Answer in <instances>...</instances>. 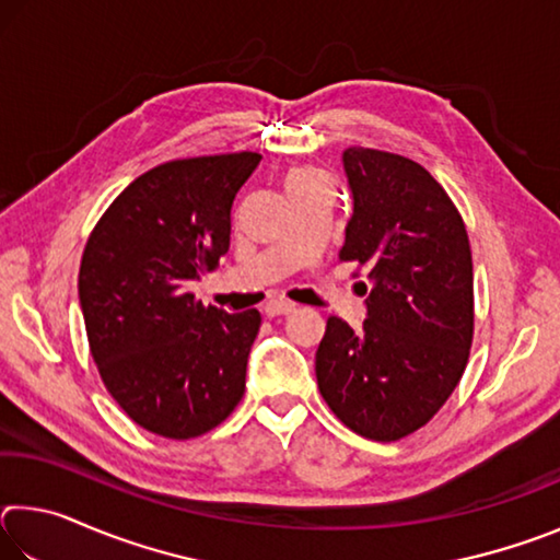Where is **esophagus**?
<instances>
[{
    "mask_svg": "<svg viewBox=\"0 0 560 560\" xmlns=\"http://www.w3.org/2000/svg\"><path fill=\"white\" fill-rule=\"evenodd\" d=\"M293 311H296V303H291V301L271 299V301L264 303V314H267L269 318H273V316H289V314H293Z\"/></svg>",
    "mask_w": 560,
    "mask_h": 560,
    "instance_id": "1",
    "label": "esophagus"
}]
</instances>
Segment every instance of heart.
<instances>
[{
	"mask_svg": "<svg viewBox=\"0 0 560 560\" xmlns=\"http://www.w3.org/2000/svg\"><path fill=\"white\" fill-rule=\"evenodd\" d=\"M318 179H326V177L316 173V170H296V173L289 177V187L301 185V183H318Z\"/></svg>",
	"mask_w": 560,
	"mask_h": 560,
	"instance_id": "heart-1",
	"label": "heart"
}]
</instances>
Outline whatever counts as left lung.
<instances>
[{"label":"left lung","instance_id":"obj_1","mask_svg":"<svg viewBox=\"0 0 560 560\" xmlns=\"http://www.w3.org/2000/svg\"><path fill=\"white\" fill-rule=\"evenodd\" d=\"M343 170L353 217L338 259L368 269L365 320H326L318 390L350 430L395 442L432 420L467 365L469 240L442 185L410 158L348 148Z\"/></svg>","mask_w":560,"mask_h":560}]
</instances>
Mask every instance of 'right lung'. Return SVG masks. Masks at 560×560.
<instances>
[{"label":"right lung","mask_w":560,"mask_h":560,"mask_svg":"<svg viewBox=\"0 0 560 560\" xmlns=\"http://www.w3.org/2000/svg\"><path fill=\"white\" fill-rule=\"evenodd\" d=\"M261 163L230 153L132 179L83 249L79 301L98 373L132 422L170 440L210 432L240 405L261 314L205 306L189 283L230 252L234 200Z\"/></svg>","instance_id":"right-lung-1"}]
</instances>
